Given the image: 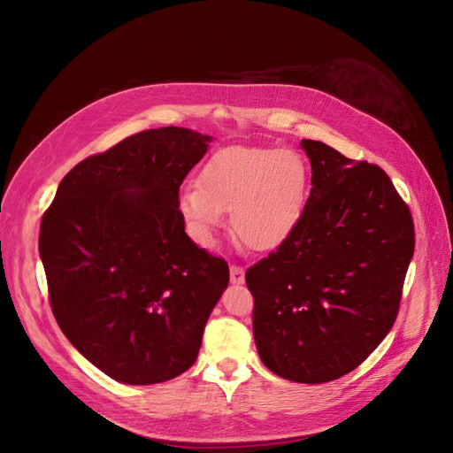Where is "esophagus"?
Segmentation results:
<instances>
[{"instance_id": "1", "label": "esophagus", "mask_w": 453, "mask_h": 453, "mask_svg": "<svg viewBox=\"0 0 453 453\" xmlns=\"http://www.w3.org/2000/svg\"><path fill=\"white\" fill-rule=\"evenodd\" d=\"M230 281L234 285H242L245 281V270L242 266L232 265L230 266Z\"/></svg>"}]
</instances>
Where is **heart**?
Listing matches in <instances>:
<instances>
[{"label": "heart", "instance_id": "1", "mask_svg": "<svg viewBox=\"0 0 453 453\" xmlns=\"http://www.w3.org/2000/svg\"><path fill=\"white\" fill-rule=\"evenodd\" d=\"M310 196L308 164L291 149L228 147L200 172L198 187L177 196L187 230L198 243L213 245L230 211L236 240L255 251L278 248L303 217Z\"/></svg>", "mask_w": 453, "mask_h": 453}]
</instances>
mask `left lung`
Masks as SVG:
<instances>
[{"mask_svg": "<svg viewBox=\"0 0 453 453\" xmlns=\"http://www.w3.org/2000/svg\"><path fill=\"white\" fill-rule=\"evenodd\" d=\"M311 190L276 251L245 272L260 361L298 383L357 368L399 311L414 255V221L388 173L303 140Z\"/></svg>", "mask_w": 453, "mask_h": 453, "instance_id": "1", "label": "left lung"}]
</instances>
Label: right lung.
Returning <instances> with one entry per match:
<instances>
[{
	"instance_id": "add662e5",
	"label": "right lung",
	"mask_w": 453,
	"mask_h": 453,
	"mask_svg": "<svg viewBox=\"0 0 453 453\" xmlns=\"http://www.w3.org/2000/svg\"><path fill=\"white\" fill-rule=\"evenodd\" d=\"M211 135L164 127L79 162L39 230L50 308L104 374L149 386L195 365L228 265L185 234L177 196Z\"/></svg>"
}]
</instances>
